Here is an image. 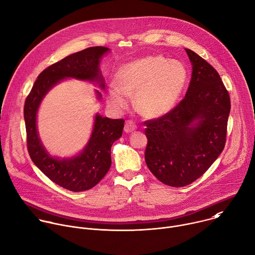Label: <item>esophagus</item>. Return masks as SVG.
I'll use <instances>...</instances> for the list:
<instances>
[{"instance_id":"1","label":"esophagus","mask_w":255,"mask_h":255,"mask_svg":"<svg viewBox=\"0 0 255 255\" xmlns=\"http://www.w3.org/2000/svg\"><path fill=\"white\" fill-rule=\"evenodd\" d=\"M136 128H137L136 124H135L133 121L128 120V121H126V123H125L124 131H125L126 133H131V132L135 131V130H136Z\"/></svg>"}]
</instances>
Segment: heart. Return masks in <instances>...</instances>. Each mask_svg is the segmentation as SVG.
I'll list each match as a JSON object with an SVG mask.
<instances>
[{
  "label": "heart",
  "instance_id": "obj_1",
  "mask_svg": "<svg viewBox=\"0 0 255 255\" xmlns=\"http://www.w3.org/2000/svg\"><path fill=\"white\" fill-rule=\"evenodd\" d=\"M182 62L162 56H147L122 66L114 77L115 87L108 90V102L115 109L127 105L125 96H135L138 112L156 118L170 112L177 104L187 82Z\"/></svg>",
  "mask_w": 255,
  "mask_h": 255
}]
</instances>
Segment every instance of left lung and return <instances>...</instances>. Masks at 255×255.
Listing matches in <instances>:
<instances>
[{
	"label": "left lung",
	"instance_id": "left-lung-1",
	"mask_svg": "<svg viewBox=\"0 0 255 255\" xmlns=\"http://www.w3.org/2000/svg\"><path fill=\"white\" fill-rule=\"evenodd\" d=\"M192 75L184 99L160 118L145 121V161L162 183L183 187L203 175L224 149L230 98L217 71L185 49Z\"/></svg>",
	"mask_w": 255,
	"mask_h": 255
}]
</instances>
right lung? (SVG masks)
Listing matches in <instances>:
<instances>
[{"mask_svg": "<svg viewBox=\"0 0 255 255\" xmlns=\"http://www.w3.org/2000/svg\"><path fill=\"white\" fill-rule=\"evenodd\" d=\"M106 47H91L74 53L49 66L39 76L24 106L27 147L34 164L54 183L74 192L91 189L98 184L111 166L112 144L122 136L124 120L96 114L91 137L83 151L71 158L51 156L45 149L37 130V112L45 95L66 78L96 82L104 89L99 68ZM98 99L102 95L96 90Z\"/></svg>", "mask_w": 255, "mask_h": 255, "instance_id": "obj_1", "label": "right lung"}]
</instances>
